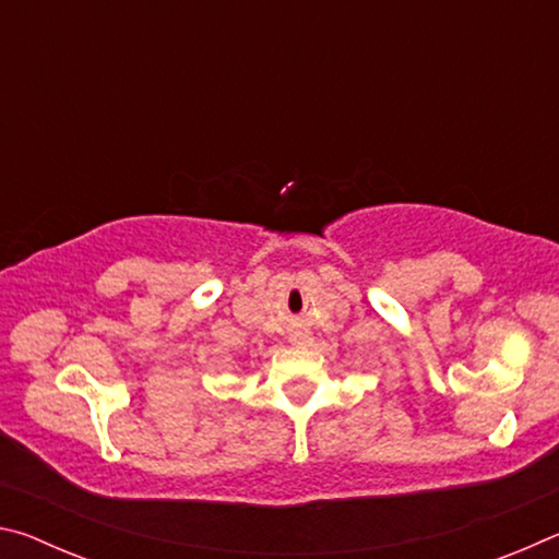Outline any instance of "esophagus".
Listing matches in <instances>:
<instances>
[{
    "instance_id": "1",
    "label": "esophagus",
    "mask_w": 559,
    "mask_h": 559,
    "mask_svg": "<svg viewBox=\"0 0 559 559\" xmlns=\"http://www.w3.org/2000/svg\"><path fill=\"white\" fill-rule=\"evenodd\" d=\"M290 343L293 345H306V343H310V335L306 333V330H293Z\"/></svg>"
}]
</instances>
